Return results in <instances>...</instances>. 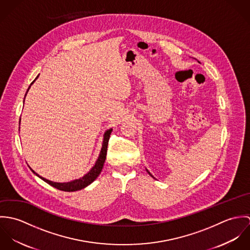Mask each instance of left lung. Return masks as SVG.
I'll list each match as a JSON object with an SVG mask.
<instances>
[{
    "mask_svg": "<svg viewBox=\"0 0 250 250\" xmlns=\"http://www.w3.org/2000/svg\"><path fill=\"white\" fill-rule=\"evenodd\" d=\"M146 171H147V172H148V173H149V174H150V172H149V171H148V170H147V169H146ZM150 175H151V174H150ZM151 176H152V175H151ZM152 177H153V176H152Z\"/></svg>",
    "mask_w": 250,
    "mask_h": 250,
    "instance_id": "obj_1",
    "label": "left lung"
}]
</instances>
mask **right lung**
Instances as JSON below:
<instances>
[{"mask_svg":"<svg viewBox=\"0 0 250 250\" xmlns=\"http://www.w3.org/2000/svg\"><path fill=\"white\" fill-rule=\"evenodd\" d=\"M38 78V76L36 77V79ZM36 80H34V82L31 83V85L36 82ZM31 85L29 86L26 94H25V98H26V95L31 87ZM25 100V99H24ZM20 129V127H19ZM111 131L112 129H108L105 134H104V138H103V143H102V148H101V151H100V154H99V157L97 159V161L95 162V165L92 167V168L86 173L84 174L82 178L75 179L73 181L70 182H66V183H58V182H53V181H50L48 179L44 178L42 176H39L36 172H35L31 167V170L36 174L37 177H39L40 179H42L44 182H46L47 184L51 185L52 187L60 189V190H63V191H76V190H80V189H83L85 187H87L88 185H90L95 179L97 178L99 176V174L101 173L102 169H103V167H104V163L106 161V156H107V143H108V140H109V136L111 134Z\"/></svg>","mask_w":250,"mask_h":250,"instance_id":"add662e5","label":"right lung"}]
</instances>
